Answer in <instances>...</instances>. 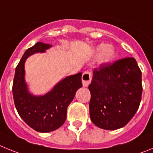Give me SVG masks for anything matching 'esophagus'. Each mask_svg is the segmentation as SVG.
I'll list each match as a JSON object with an SVG mask.
<instances>
[{"mask_svg":"<svg viewBox=\"0 0 153 153\" xmlns=\"http://www.w3.org/2000/svg\"><path fill=\"white\" fill-rule=\"evenodd\" d=\"M92 79V74L89 71H85L82 76V81H83V86L86 87L90 83Z\"/></svg>","mask_w":153,"mask_h":153,"instance_id":"obj_1","label":"esophagus"}]
</instances>
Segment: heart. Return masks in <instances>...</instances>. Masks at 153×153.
Wrapping results in <instances>:
<instances>
[{
    "instance_id": "heart-1",
    "label": "heart",
    "mask_w": 153,
    "mask_h": 153,
    "mask_svg": "<svg viewBox=\"0 0 153 153\" xmlns=\"http://www.w3.org/2000/svg\"><path fill=\"white\" fill-rule=\"evenodd\" d=\"M97 53H100L99 55V60L100 63H108L114 58L116 55L115 48L112 45H106L101 44L97 46L96 48Z\"/></svg>"
}]
</instances>
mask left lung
Segmentation results:
<instances>
[{"label":"left lung","mask_w":153,"mask_h":153,"mask_svg":"<svg viewBox=\"0 0 153 153\" xmlns=\"http://www.w3.org/2000/svg\"><path fill=\"white\" fill-rule=\"evenodd\" d=\"M90 115L99 128L115 130L134 117L142 98V72L133 57L102 63L89 85Z\"/></svg>","instance_id":"8db88e82"}]
</instances>
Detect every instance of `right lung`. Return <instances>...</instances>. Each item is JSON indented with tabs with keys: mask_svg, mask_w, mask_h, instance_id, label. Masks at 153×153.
Returning a JSON list of instances; mask_svg holds the SVG:
<instances>
[{
	"mask_svg": "<svg viewBox=\"0 0 153 153\" xmlns=\"http://www.w3.org/2000/svg\"><path fill=\"white\" fill-rule=\"evenodd\" d=\"M51 45L37 42L30 47L17 64L13 78V100L17 111L30 127L37 132H49L60 128L67 118V107L76 92L82 87V73L69 76L60 81L44 96H33L29 92L24 75L26 59L36 53H44Z\"/></svg>",
	"mask_w": 153,
	"mask_h": 153,
	"instance_id": "right-lung-1",
	"label": "right lung"
}]
</instances>
